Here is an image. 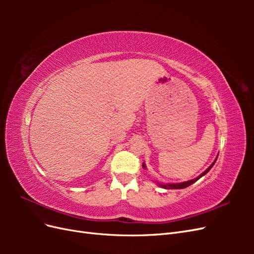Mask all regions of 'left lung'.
Segmentation results:
<instances>
[{"mask_svg":"<svg viewBox=\"0 0 254 254\" xmlns=\"http://www.w3.org/2000/svg\"><path fill=\"white\" fill-rule=\"evenodd\" d=\"M216 160H217V158L215 159V161L214 162L206 168V170L200 175V176H198L197 178H195V179H193V180H189V181H186V182H181V183H170V184H162V183H159V186L161 187V188H163V189H172V190H178V189H184V188H188V187H190V184H193L194 182H196L197 180H199L201 178L202 176H204L207 172H209L211 168L213 167V165L215 164V162H216ZM144 168H146V166H145V163H143V165H142Z\"/></svg>","mask_w":254,"mask_h":254,"instance_id":"left-lung-1","label":"left lung"}]
</instances>
